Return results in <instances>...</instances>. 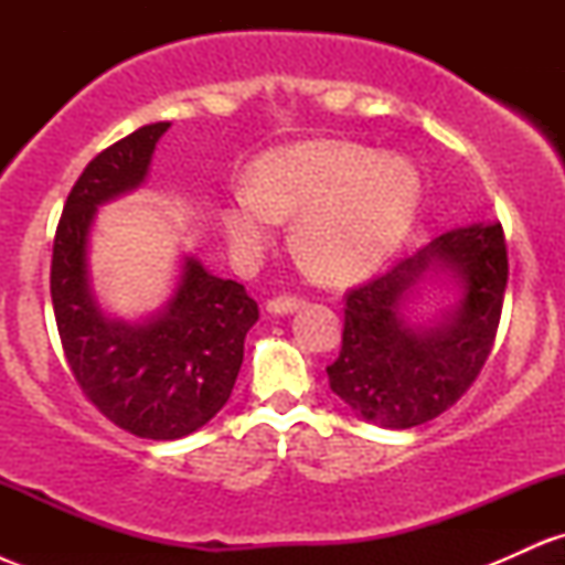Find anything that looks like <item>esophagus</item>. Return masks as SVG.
I'll return each instance as SVG.
<instances>
[{"label": "esophagus", "instance_id": "1", "mask_svg": "<svg viewBox=\"0 0 565 565\" xmlns=\"http://www.w3.org/2000/svg\"><path fill=\"white\" fill-rule=\"evenodd\" d=\"M302 305H305V297L300 295H281L268 302V310L270 313H295V310L302 308Z\"/></svg>", "mask_w": 565, "mask_h": 565}]
</instances>
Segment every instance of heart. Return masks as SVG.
<instances>
[{"label":"heart","instance_id":"obj_1","mask_svg":"<svg viewBox=\"0 0 565 565\" xmlns=\"http://www.w3.org/2000/svg\"><path fill=\"white\" fill-rule=\"evenodd\" d=\"M419 204V178L404 159L372 148L313 140L255 161L249 188L220 206L228 242L252 257L274 238L276 223L297 217L302 263L327 281L369 274L401 244Z\"/></svg>","mask_w":565,"mask_h":565}]
</instances>
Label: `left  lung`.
Returning <instances> with one entry per match:
<instances>
[{
	"instance_id": "obj_1",
	"label": "left lung",
	"mask_w": 565,
	"mask_h": 565,
	"mask_svg": "<svg viewBox=\"0 0 565 565\" xmlns=\"http://www.w3.org/2000/svg\"><path fill=\"white\" fill-rule=\"evenodd\" d=\"M433 264L463 278L458 316L417 335L399 319L407 287ZM508 287V244L499 220L451 228L414 255L345 291V329L329 387L361 417L382 427L436 419L470 391L494 348Z\"/></svg>"
}]
</instances>
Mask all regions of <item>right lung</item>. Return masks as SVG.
<instances>
[{"mask_svg": "<svg viewBox=\"0 0 565 565\" xmlns=\"http://www.w3.org/2000/svg\"><path fill=\"white\" fill-rule=\"evenodd\" d=\"M170 121L116 140L84 167L55 231L50 295L57 334L76 385L116 427L138 438L174 440L199 430L231 398L244 337L260 319L244 284L206 274L188 257L178 291L157 319L108 321L87 284V233L97 204L146 178Z\"/></svg>", "mask_w": 565, "mask_h": 565, "instance_id": "obj_1", "label": "right lung"}]
</instances>
